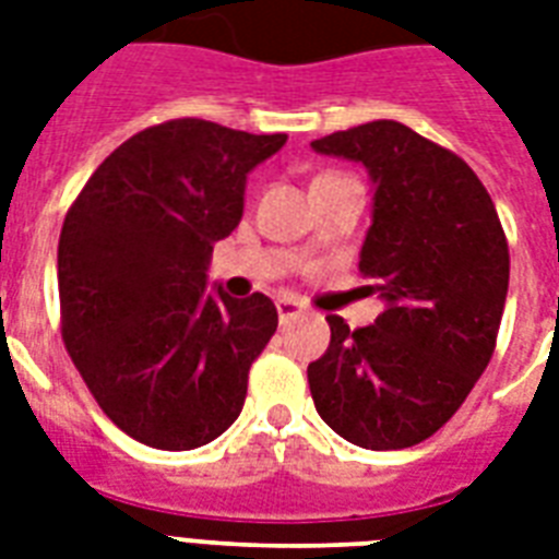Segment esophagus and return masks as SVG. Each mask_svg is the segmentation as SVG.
I'll return each mask as SVG.
<instances>
[{
	"instance_id": "34e87169",
	"label": "esophagus",
	"mask_w": 559,
	"mask_h": 559,
	"mask_svg": "<svg viewBox=\"0 0 559 559\" xmlns=\"http://www.w3.org/2000/svg\"><path fill=\"white\" fill-rule=\"evenodd\" d=\"M275 308H278L281 322H289V319H296L305 313V305H301V301L293 296H281L278 301H275Z\"/></svg>"
}]
</instances>
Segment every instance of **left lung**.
Segmentation results:
<instances>
[{
  "label": "left lung",
  "mask_w": 559,
  "mask_h": 559,
  "mask_svg": "<svg viewBox=\"0 0 559 559\" xmlns=\"http://www.w3.org/2000/svg\"><path fill=\"white\" fill-rule=\"evenodd\" d=\"M310 146L372 178L360 272L383 298L374 325L328 317L331 346L308 366L319 416L360 449H411L466 402L496 352L510 251L487 187L463 157L374 119Z\"/></svg>",
  "instance_id": "obj_1"
}]
</instances>
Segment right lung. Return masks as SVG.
Returning <instances> with one entry per match:
<instances>
[{
  "mask_svg": "<svg viewBox=\"0 0 559 559\" xmlns=\"http://www.w3.org/2000/svg\"><path fill=\"white\" fill-rule=\"evenodd\" d=\"M284 143L169 119L114 148L67 211L63 346L105 416L143 445L199 449L240 416L278 310L263 293H207V263L240 225L246 176Z\"/></svg>",
  "mask_w": 559,
  "mask_h": 559,
  "instance_id": "1",
  "label": "right lung"
}]
</instances>
